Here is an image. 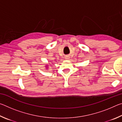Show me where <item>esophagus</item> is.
I'll return each instance as SVG.
<instances>
[{"mask_svg": "<svg viewBox=\"0 0 122 122\" xmlns=\"http://www.w3.org/2000/svg\"><path fill=\"white\" fill-rule=\"evenodd\" d=\"M65 59H68L69 57H68V56H66V57H65Z\"/></svg>", "mask_w": 122, "mask_h": 122, "instance_id": "1", "label": "esophagus"}]
</instances>
